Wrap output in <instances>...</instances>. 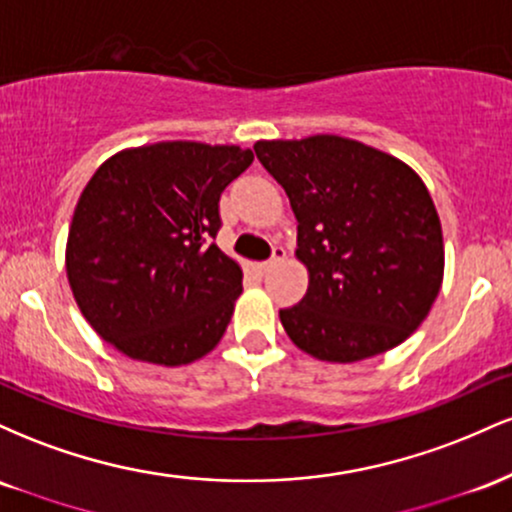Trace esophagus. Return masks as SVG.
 <instances>
[{"mask_svg": "<svg viewBox=\"0 0 512 512\" xmlns=\"http://www.w3.org/2000/svg\"><path fill=\"white\" fill-rule=\"evenodd\" d=\"M284 257H286V250L281 248V245H274V250H272V257H269V260H264V262L257 264V269H260V272H267V269H272L274 264L284 262Z\"/></svg>", "mask_w": 512, "mask_h": 512, "instance_id": "obj_1", "label": "esophagus"}]
</instances>
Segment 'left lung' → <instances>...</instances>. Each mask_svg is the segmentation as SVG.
I'll list each match as a JSON object with an SVG mask.
<instances>
[{"instance_id":"8db88e82","label":"left lung","mask_w":512,"mask_h":512,"mask_svg":"<svg viewBox=\"0 0 512 512\" xmlns=\"http://www.w3.org/2000/svg\"><path fill=\"white\" fill-rule=\"evenodd\" d=\"M255 154L289 195L308 269L303 301L279 310L291 342L330 363L402 344L443 284V231L424 180L337 134L257 142Z\"/></svg>"}]
</instances>
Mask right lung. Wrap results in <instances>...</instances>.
Masks as SVG:
<instances>
[{"mask_svg": "<svg viewBox=\"0 0 512 512\" xmlns=\"http://www.w3.org/2000/svg\"><path fill=\"white\" fill-rule=\"evenodd\" d=\"M240 146L158 142L110 156L76 202L67 279L98 337L134 361L185 366L221 342L243 269L216 248Z\"/></svg>", "mask_w": 512, "mask_h": 512, "instance_id": "add662e5", "label": "right lung"}]
</instances>
